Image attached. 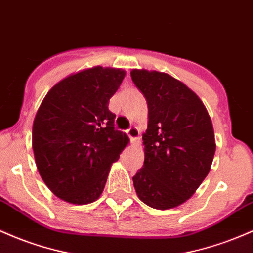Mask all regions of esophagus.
<instances>
[{"label": "esophagus", "instance_id": "esophagus-1", "mask_svg": "<svg viewBox=\"0 0 253 253\" xmlns=\"http://www.w3.org/2000/svg\"><path fill=\"white\" fill-rule=\"evenodd\" d=\"M126 133H127V135H128L129 138H131L132 140H138L139 139V135H140V132H139V129L137 128V127H131V128H128L126 131Z\"/></svg>", "mask_w": 253, "mask_h": 253}]
</instances>
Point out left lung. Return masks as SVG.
Wrapping results in <instances>:
<instances>
[{
    "instance_id": "obj_1",
    "label": "left lung",
    "mask_w": 253,
    "mask_h": 253,
    "mask_svg": "<svg viewBox=\"0 0 253 253\" xmlns=\"http://www.w3.org/2000/svg\"><path fill=\"white\" fill-rule=\"evenodd\" d=\"M148 103L144 165L133 176L141 202L166 210L185 203L210 171L215 134L207 108L184 83L167 73L132 69Z\"/></svg>"
}]
</instances>
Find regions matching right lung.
<instances>
[{
    "label": "right lung",
    "mask_w": 253,
    "mask_h": 253,
    "mask_svg": "<svg viewBox=\"0 0 253 253\" xmlns=\"http://www.w3.org/2000/svg\"><path fill=\"white\" fill-rule=\"evenodd\" d=\"M125 76L124 69L101 66L72 74L50 88L36 114V165L50 191L65 202L98 199L110 167L128 144L108 109Z\"/></svg>",
    "instance_id": "1"
}]
</instances>
